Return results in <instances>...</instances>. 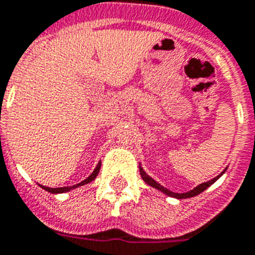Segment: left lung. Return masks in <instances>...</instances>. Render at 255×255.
Instances as JSON below:
<instances>
[{
	"instance_id": "left-lung-1",
	"label": "left lung",
	"mask_w": 255,
	"mask_h": 255,
	"mask_svg": "<svg viewBox=\"0 0 255 255\" xmlns=\"http://www.w3.org/2000/svg\"><path fill=\"white\" fill-rule=\"evenodd\" d=\"M139 171H140V175H141V178H143V180H144L145 183L148 184V186H152V187L158 188L159 191L164 192V194H167V195H168V197L178 198V199H186V198L195 197V195H198V194H201L202 191H205L206 188L210 187V186H211V184H213L214 182H215V180L218 179L219 176H221V175H222L223 172H225V171H223L222 174L218 175V176H215V178H214V179L209 180V182H205V183L199 184V186H197V187L194 188V190H191V191L184 192V194H176V192L170 191V190H167V188H164V187H163V186H160V184H159V183H156V182H155V180H153L152 178H151V176H148V175L145 174L144 170H143V168H141V166H139Z\"/></svg>"
}]
</instances>
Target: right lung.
I'll list each match as a JSON object with an SVG mask.
<instances>
[{"label": "right lung", "instance_id": "add662e5", "mask_svg": "<svg viewBox=\"0 0 255 255\" xmlns=\"http://www.w3.org/2000/svg\"><path fill=\"white\" fill-rule=\"evenodd\" d=\"M100 166H102V163H99L96 166V168H95V171H93L92 174L89 175L88 178L85 180H83L81 183L79 184H76V186H71V187H57V188H50V187H45V186H41L44 190H46V191H49L52 192V194H60V192H67V191H71L72 188H76V187H79V186H83V184H87L89 183V182H92L95 178L97 176V174H99V171H100Z\"/></svg>", "mask_w": 255, "mask_h": 255}]
</instances>
